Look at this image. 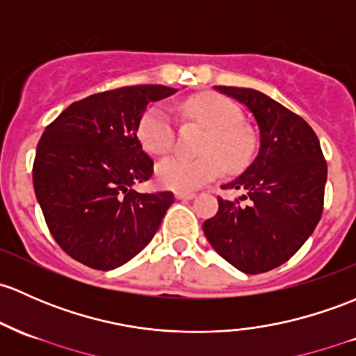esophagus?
Wrapping results in <instances>:
<instances>
[{"label": "esophagus", "instance_id": "34e87169", "mask_svg": "<svg viewBox=\"0 0 356 356\" xmlns=\"http://www.w3.org/2000/svg\"><path fill=\"white\" fill-rule=\"evenodd\" d=\"M196 196L194 193H188V191H175V197L177 200H193Z\"/></svg>", "mask_w": 356, "mask_h": 356}]
</instances>
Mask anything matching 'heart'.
Returning a JSON list of instances; mask_svg holds the SVG:
<instances>
[{
    "label": "heart",
    "mask_w": 356,
    "mask_h": 356,
    "mask_svg": "<svg viewBox=\"0 0 356 356\" xmlns=\"http://www.w3.org/2000/svg\"><path fill=\"white\" fill-rule=\"evenodd\" d=\"M182 112L209 129L201 153L203 156L188 159L167 156L155 167V177L162 188L194 191L215 181L228 170H241L247 165L254 149V140L241 126L242 112L235 102L216 93H200L182 104ZM138 141L149 155H163L174 143V126L162 106H152L138 122ZM224 163L222 164L221 162Z\"/></svg>",
    "instance_id": "obj_1"
}]
</instances>
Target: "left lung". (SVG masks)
Wrapping results in <instances>:
<instances>
[{"instance_id": "left-lung-1", "label": "left lung", "mask_w": 356, "mask_h": 356, "mask_svg": "<svg viewBox=\"0 0 356 356\" xmlns=\"http://www.w3.org/2000/svg\"><path fill=\"white\" fill-rule=\"evenodd\" d=\"M252 114L259 152L249 167L223 189L245 191L247 207L218 197V213L203 223L213 249L247 275L286 263L323 215L327 165L312 128L254 88L215 87Z\"/></svg>"}]
</instances>
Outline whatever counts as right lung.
Masks as SVG:
<instances>
[{
  "instance_id": "add662e5",
  "label": "right lung",
  "mask_w": 356,
  "mask_h": 356,
  "mask_svg": "<svg viewBox=\"0 0 356 356\" xmlns=\"http://www.w3.org/2000/svg\"><path fill=\"white\" fill-rule=\"evenodd\" d=\"M163 85H136L73 102L37 145L33 189L52 237L85 266L111 271L148 245L174 194L136 193L153 174L138 141L149 102L174 95Z\"/></svg>"
}]
</instances>
